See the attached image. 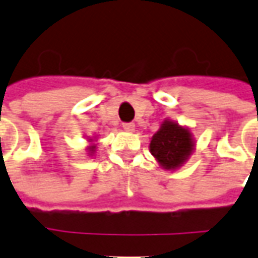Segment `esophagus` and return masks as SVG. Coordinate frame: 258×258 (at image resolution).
<instances>
[{
  "label": "esophagus",
  "instance_id": "esophagus-1",
  "mask_svg": "<svg viewBox=\"0 0 258 258\" xmlns=\"http://www.w3.org/2000/svg\"><path fill=\"white\" fill-rule=\"evenodd\" d=\"M123 128L125 130V131H128V133H133V131H135V124L134 123H124Z\"/></svg>",
  "mask_w": 258,
  "mask_h": 258
}]
</instances>
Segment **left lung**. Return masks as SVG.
<instances>
[{
  "label": "left lung",
  "instance_id": "left-lung-1",
  "mask_svg": "<svg viewBox=\"0 0 258 258\" xmlns=\"http://www.w3.org/2000/svg\"><path fill=\"white\" fill-rule=\"evenodd\" d=\"M195 146L196 141L189 127L166 118L151 138L149 151L160 167L175 171L188 162Z\"/></svg>",
  "mask_w": 258,
  "mask_h": 258
}]
</instances>
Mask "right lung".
<instances>
[{
  "instance_id": "right-lung-1",
  "label": "right lung",
  "mask_w": 258,
  "mask_h": 258,
  "mask_svg": "<svg viewBox=\"0 0 258 258\" xmlns=\"http://www.w3.org/2000/svg\"><path fill=\"white\" fill-rule=\"evenodd\" d=\"M87 141H88V146H87V149H85V151H87V155H88V156H94L96 152V145H98L96 142H98V140H95V138H88Z\"/></svg>"
}]
</instances>
